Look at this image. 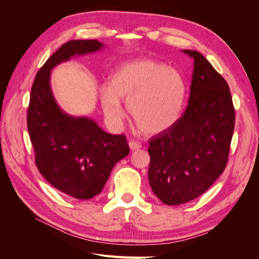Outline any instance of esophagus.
Masks as SVG:
<instances>
[{"label":"esophagus","instance_id":"esophagus-1","mask_svg":"<svg viewBox=\"0 0 259 259\" xmlns=\"http://www.w3.org/2000/svg\"><path fill=\"white\" fill-rule=\"evenodd\" d=\"M128 146L131 148V150H138V149L142 148V145L137 142H134V140H130Z\"/></svg>","mask_w":259,"mask_h":259}]
</instances>
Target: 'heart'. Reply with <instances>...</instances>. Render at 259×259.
<instances>
[{
	"mask_svg": "<svg viewBox=\"0 0 259 259\" xmlns=\"http://www.w3.org/2000/svg\"><path fill=\"white\" fill-rule=\"evenodd\" d=\"M105 115L114 126L122 124L127 103L137 127L147 135L170 128L179 119L186 96V84L177 70L151 60L128 61L111 75L109 86L100 91Z\"/></svg>",
	"mask_w": 259,
	"mask_h": 259,
	"instance_id": "b5f03b06",
	"label": "heart"
}]
</instances>
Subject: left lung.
I'll use <instances>...</instances> for the list:
<instances>
[{
  "label": "left lung",
  "mask_w": 259,
  "mask_h": 259,
  "mask_svg": "<svg viewBox=\"0 0 259 259\" xmlns=\"http://www.w3.org/2000/svg\"><path fill=\"white\" fill-rule=\"evenodd\" d=\"M186 110L170 128L149 139L148 177L164 204L178 205L200 197L227 166L234 130L228 83L197 51Z\"/></svg>",
  "instance_id": "left-lung-1"
}]
</instances>
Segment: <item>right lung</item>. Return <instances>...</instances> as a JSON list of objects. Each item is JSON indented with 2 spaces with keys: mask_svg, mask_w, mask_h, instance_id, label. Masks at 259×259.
I'll return each instance as SVG.
<instances>
[{
  "mask_svg": "<svg viewBox=\"0 0 259 259\" xmlns=\"http://www.w3.org/2000/svg\"><path fill=\"white\" fill-rule=\"evenodd\" d=\"M103 46L97 40H72L62 45L37 71L28 107V132L38 171L56 189L81 200L101 192L130 147L124 135H111L89 117L62 111L51 91L50 76L60 62Z\"/></svg>",
  "mask_w": 259,
  "mask_h": 259,
  "instance_id": "obj_1",
  "label": "right lung"
}]
</instances>
